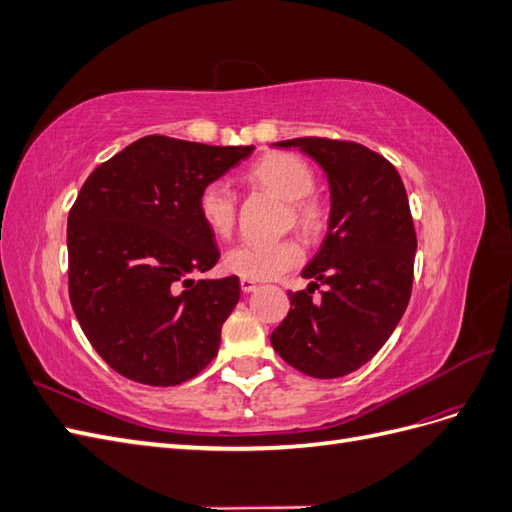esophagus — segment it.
Listing matches in <instances>:
<instances>
[{
    "instance_id": "obj_1",
    "label": "esophagus",
    "mask_w": 512,
    "mask_h": 512,
    "mask_svg": "<svg viewBox=\"0 0 512 512\" xmlns=\"http://www.w3.org/2000/svg\"><path fill=\"white\" fill-rule=\"evenodd\" d=\"M239 284H241V290H243V292H252V290H256V286H258L254 280H241Z\"/></svg>"
}]
</instances>
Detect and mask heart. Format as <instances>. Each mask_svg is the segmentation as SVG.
Wrapping results in <instances>:
<instances>
[{
  "instance_id": "1",
  "label": "heart",
  "mask_w": 512,
  "mask_h": 512,
  "mask_svg": "<svg viewBox=\"0 0 512 512\" xmlns=\"http://www.w3.org/2000/svg\"><path fill=\"white\" fill-rule=\"evenodd\" d=\"M252 177L265 188L290 200L292 211L305 230H314L322 220L318 200L309 194L316 185L312 166L294 153H269L252 166ZM198 213L218 237H228L237 222V192L226 179L209 181L198 194ZM303 245L297 239L243 241L230 247L224 265L243 280H273L301 265Z\"/></svg>"
}]
</instances>
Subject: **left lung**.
<instances>
[{
	"instance_id": "1",
	"label": "left lung",
	"mask_w": 512,
	"mask_h": 512,
	"mask_svg": "<svg viewBox=\"0 0 512 512\" xmlns=\"http://www.w3.org/2000/svg\"><path fill=\"white\" fill-rule=\"evenodd\" d=\"M331 185L329 232L303 269L307 290L288 292L290 312L271 333L282 359L312 378H342L384 346L404 316L414 280L416 230L395 166L361 143L292 138ZM327 283L323 299L314 287Z\"/></svg>"
}]
</instances>
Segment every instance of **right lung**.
<instances>
[{
  "instance_id": "right-lung-1",
  "label": "right lung",
  "mask_w": 512,
  "mask_h": 512,
  "mask_svg": "<svg viewBox=\"0 0 512 512\" xmlns=\"http://www.w3.org/2000/svg\"><path fill=\"white\" fill-rule=\"evenodd\" d=\"M250 147L143 136L87 177L68 213V292L85 337L123 378L175 386L218 354L239 277L190 280L220 258L198 194Z\"/></svg>"
}]
</instances>
